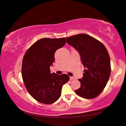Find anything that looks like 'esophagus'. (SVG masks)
<instances>
[{"label": "esophagus", "instance_id": "1", "mask_svg": "<svg viewBox=\"0 0 126 126\" xmlns=\"http://www.w3.org/2000/svg\"><path fill=\"white\" fill-rule=\"evenodd\" d=\"M75 78L74 77H70V80H74Z\"/></svg>", "mask_w": 126, "mask_h": 126}]
</instances>
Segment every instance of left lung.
<instances>
[{"instance_id": "1", "label": "left lung", "mask_w": 126, "mask_h": 126, "mask_svg": "<svg viewBox=\"0 0 126 126\" xmlns=\"http://www.w3.org/2000/svg\"><path fill=\"white\" fill-rule=\"evenodd\" d=\"M67 42L78 52L85 69L78 80L80 88L77 95L91 99L104 90L111 74L110 58L106 47L96 39L84 33L67 38Z\"/></svg>"}]
</instances>
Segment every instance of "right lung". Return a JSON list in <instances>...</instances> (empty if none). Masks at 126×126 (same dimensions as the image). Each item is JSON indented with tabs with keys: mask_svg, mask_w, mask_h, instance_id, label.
I'll use <instances>...</instances> for the list:
<instances>
[{
	"mask_svg": "<svg viewBox=\"0 0 126 126\" xmlns=\"http://www.w3.org/2000/svg\"><path fill=\"white\" fill-rule=\"evenodd\" d=\"M66 38H42L29 48L23 58L21 74L25 87L31 96L45 104L61 96L62 88L69 80L67 74L51 73L54 53L65 45Z\"/></svg>",
	"mask_w": 126,
	"mask_h": 126,
	"instance_id": "1",
	"label": "right lung"
}]
</instances>
